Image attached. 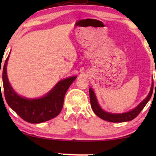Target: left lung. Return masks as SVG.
I'll use <instances>...</instances> for the list:
<instances>
[{"mask_svg":"<svg viewBox=\"0 0 156 156\" xmlns=\"http://www.w3.org/2000/svg\"><path fill=\"white\" fill-rule=\"evenodd\" d=\"M156 87V83H155ZM153 83L152 84L151 89H150V92L148 94L147 97L141 103L139 104L136 108L133 109L130 112L123 113V114H111V113L105 112L103 110H102L101 107H100L99 104H98V101H97L95 94H94V92L92 91V89H89V97H90V103L93 112L94 114L98 116V117L101 118V119H104L105 121L111 122H128L133 119L139 114L142 109L144 108L147 102L150 101V98H151L152 94H153Z\"/></svg>","mask_w":156,"mask_h":156,"instance_id":"8db88e82","label":"left lung"}]
</instances>
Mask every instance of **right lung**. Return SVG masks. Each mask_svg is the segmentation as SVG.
<instances>
[{
  "label": "right lung",
  "instance_id": "1",
  "mask_svg": "<svg viewBox=\"0 0 156 156\" xmlns=\"http://www.w3.org/2000/svg\"><path fill=\"white\" fill-rule=\"evenodd\" d=\"M9 56L3 68V85L6 103L17 114L29 123H41L58 116L62 111L67 89L76 79L73 76L60 80L46 96L39 99H26L19 96L11 87L6 73ZM1 73V69H0ZM1 84V83H0Z\"/></svg>",
  "mask_w": 156,
  "mask_h": 156
}]
</instances>
